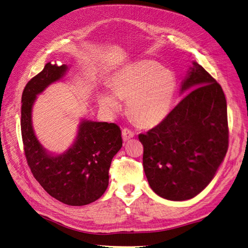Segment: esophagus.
<instances>
[{
    "mask_svg": "<svg viewBox=\"0 0 248 248\" xmlns=\"http://www.w3.org/2000/svg\"><path fill=\"white\" fill-rule=\"evenodd\" d=\"M133 137H134V133H133V131L130 130L129 128H123V129H122V138H123V140H124V141L132 139Z\"/></svg>",
    "mask_w": 248,
    "mask_h": 248,
    "instance_id": "1",
    "label": "esophagus"
}]
</instances>
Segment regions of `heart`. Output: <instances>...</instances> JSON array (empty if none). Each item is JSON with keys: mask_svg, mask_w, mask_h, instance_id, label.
I'll return each mask as SVG.
<instances>
[{"mask_svg": "<svg viewBox=\"0 0 248 248\" xmlns=\"http://www.w3.org/2000/svg\"><path fill=\"white\" fill-rule=\"evenodd\" d=\"M108 91L97 96L99 106L109 112L121 109L117 99L127 101V112L141 127H154L166 119L177 94L175 73L152 60H140L124 66L110 80Z\"/></svg>", "mask_w": 248, "mask_h": 248, "instance_id": "b5f03b06", "label": "heart"}]
</instances>
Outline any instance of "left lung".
<instances>
[{
  "label": "left lung",
  "instance_id": "8db88e82",
  "mask_svg": "<svg viewBox=\"0 0 248 248\" xmlns=\"http://www.w3.org/2000/svg\"><path fill=\"white\" fill-rule=\"evenodd\" d=\"M182 81L190 91L163 121L140 133L142 166L159 197L186 201L212 181L229 147L227 100L220 85L197 62Z\"/></svg>",
  "mask_w": 248,
  "mask_h": 248
}]
</instances>
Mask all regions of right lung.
Wrapping results in <instances>:
<instances>
[{
	"label": "right lung",
	"mask_w": 248,
	"mask_h": 248,
	"mask_svg": "<svg viewBox=\"0 0 248 248\" xmlns=\"http://www.w3.org/2000/svg\"><path fill=\"white\" fill-rule=\"evenodd\" d=\"M66 65L46 63L26 85L21 97V138L29 168L49 196L69 206H84L98 200L108 185L110 162L122 147L115 123L82 120L77 140L63 154L51 155L37 140L32 126L36 96L61 79Z\"/></svg>",
	"instance_id": "right-lung-1"
}]
</instances>
